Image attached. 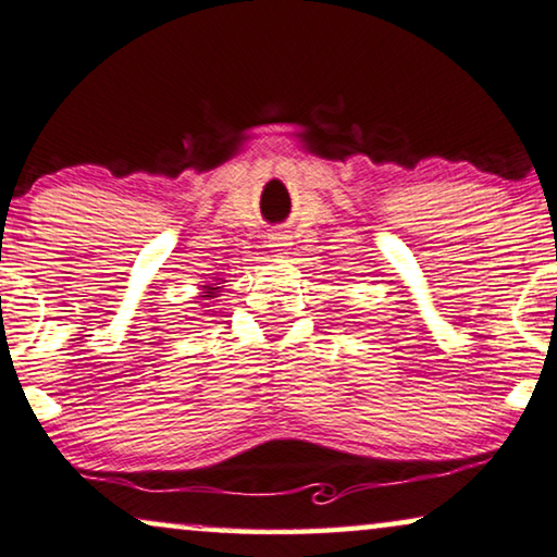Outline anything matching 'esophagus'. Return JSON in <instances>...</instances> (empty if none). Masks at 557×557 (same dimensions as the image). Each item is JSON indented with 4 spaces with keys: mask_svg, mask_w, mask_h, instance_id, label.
Listing matches in <instances>:
<instances>
[{
    "mask_svg": "<svg viewBox=\"0 0 557 557\" xmlns=\"http://www.w3.org/2000/svg\"><path fill=\"white\" fill-rule=\"evenodd\" d=\"M270 247H272V252L287 255V249L293 247V239H289V234H285V232H275V234H270Z\"/></svg>",
    "mask_w": 557,
    "mask_h": 557,
    "instance_id": "34e87169",
    "label": "esophagus"
}]
</instances>
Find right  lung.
<instances>
[{"label": "right lung", "instance_id": "right-lung-1", "mask_svg": "<svg viewBox=\"0 0 557 557\" xmlns=\"http://www.w3.org/2000/svg\"><path fill=\"white\" fill-rule=\"evenodd\" d=\"M222 282H226V280H214V282H207V285H201L199 300H214V297L222 293ZM203 308H209V305L203 302Z\"/></svg>", "mask_w": 557, "mask_h": 557}]
</instances>
